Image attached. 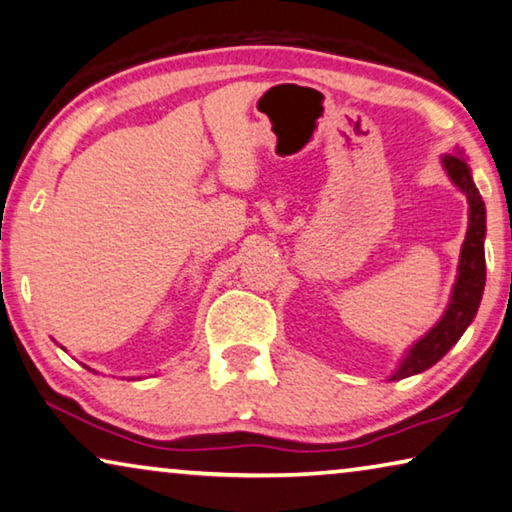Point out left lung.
I'll list each match as a JSON object with an SVG mask.
<instances>
[{"mask_svg": "<svg viewBox=\"0 0 512 512\" xmlns=\"http://www.w3.org/2000/svg\"><path fill=\"white\" fill-rule=\"evenodd\" d=\"M442 161L453 184L465 193L469 202V227L465 243H462L458 280L456 287H453L451 303L446 307L440 323L410 348V353L405 355L403 364L399 371L394 373L392 380L415 376V373L426 371L428 367H433L437 360H442L444 355L449 353V348L458 342L462 332L467 330L469 323H472L478 305H481L485 287V205L465 159L449 154V157H444Z\"/></svg>", "mask_w": 512, "mask_h": 512, "instance_id": "left-lung-1", "label": "left lung"}]
</instances>
